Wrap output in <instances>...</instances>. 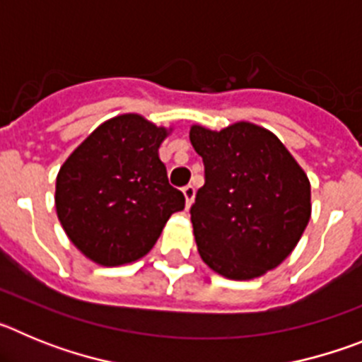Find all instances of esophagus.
I'll list each match as a JSON object with an SVG mask.
<instances>
[{
  "instance_id": "34e87169",
  "label": "esophagus",
  "mask_w": 362,
  "mask_h": 362,
  "mask_svg": "<svg viewBox=\"0 0 362 362\" xmlns=\"http://www.w3.org/2000/svg\"><path fill=\"white\" fill-rule=\"evenodd\" d=\"M183 196L185 201H187V206H190L192 201H194V196H196V188L192 187V185H187V187L183 188Z\"/></svg>"
}]
</instances>
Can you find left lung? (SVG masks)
I'll use <instances>...</instances> for the list:
<instances>
[{"mask_svg":"<svg viewBox=\"0 0 362 362\" xmlns=\"http://www.w3.org/2000/svg\"><path fill=\"white\" fill-rule=\"evenodd\" d=\"M204 185L190 216L197 250L223 277L254 279L292 254L310 221V181L292 153L257 124L190 129Z\"/></svg>","mask_w":362,"mask_h":362,"instance_id":"left-lung-1","label":"left lung"}]
</instances>
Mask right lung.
<instances>
[{"label": "right lung", "mask_w": 362, "mask_h": 362, "mask_svg": "<svg viewBox=\"0 0 362 362\" xmlns=\"http://www.w3.org/2000/svg\"><path fill=\"white\" fill-rule=\"evenodd\" d=\"M168 130L137 114L99 124L70 153L56 179L63 230L94 263L119 267L152 250L163 226L185 209L172 187L159 145Z\"/></svg>", "instance_id": "obj_1"}]
</instances>
